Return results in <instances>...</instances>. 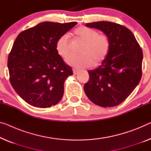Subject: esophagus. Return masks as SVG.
<instances>
[{
  "instance_id": "34e87169",
  "label": "esophagus",
  "mask_w": 151,
  "mask_h": 151,
  "mask_svg": "<svg viewBox=\"0 0 151 151\" xmlns=\"http://www.w3.org/2000/svg\"><path fill=\"white\" fill-rule=\"evenodd\" d=\"M78 72H79V70H78V69L73 68V74H74V75H76V74H78Z\"/></svg>"
}]
</instances>
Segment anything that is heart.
I'll return each instance as SVG.
<instances>
[{
    "label": "heart",
    "instance_id": "b5f03b06",
    "mask_svg": "<svg viewBox=\"0 0 151 151\" xmlns=\"http://www.w3.org/2000/svg\"><path fill=\"white\" fill-rule=\"evenodd\" d=\"M76 39L83 42L79 55H72L66 60L68 64L76 68H87L99 66L104 61L111 50V40L105 34L86 26H81L75 31ZM55 50L60 56L66 58L70 52V42L67 34L60 36L56 40Z\"/></svg>",
    "mask_w": 151,
    "mask_h": 151
}]
</instances>
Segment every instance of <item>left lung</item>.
Returning a JSON list of instances; mask_svg holds the SVG:
<instances>
[{
  "label": "left lung",
  "mask_w": 151,
  "mask_h": 151,
  "mask_svg": "<svg viewBox=\"0 0 151 151\" xmlns=\"http://www.w3.org/2000/svg\"><path fill=\"white\" fill-rule=\"evenodd\" d=\"M97 28L111 40V50L98 68L88 70L85 93L94 104L112 107L125 100L140 83L143 53L134 34L125 26L111 22L86 24Z\"/></svg>",
  "instance_id": "obj_1"
}]
</instances>
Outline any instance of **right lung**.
<instances>
[{"label": "right lung", "instance_id": "right-lung-1", "mask_svg": "<svg viewBox=\"0 0 151 151\" xmlns=\"http://www.w3.org/2000/svg\"><path fill=\"white\" fill-rule=\"evenodd\" d=\"M76 22H45L22 31L9 54V81L26 102L39 108L57 104L64 95V83L73 75L55 50L56 40Z\"/></svg>", "mask_w": 151, "mask_h": 151}]
</instances>
